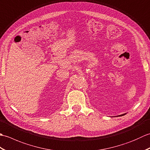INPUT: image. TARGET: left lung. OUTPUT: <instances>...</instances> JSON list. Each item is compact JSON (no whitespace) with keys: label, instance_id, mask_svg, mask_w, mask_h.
<instances>
[{"label":"left lung","instance_id":"1","mask_svg":"<svg viewBox=\"0 0 150 150\" xmlns=\"http://www.w3.org/2000/svg\"><path fill=\"white\" fill-rule=\"evenodd\" d=\"M125 115V113H124V114H122V115ZM120 115H119V116H120Z\"/></svg>","mask_w":150,"mask_h":150}]
</instances>
